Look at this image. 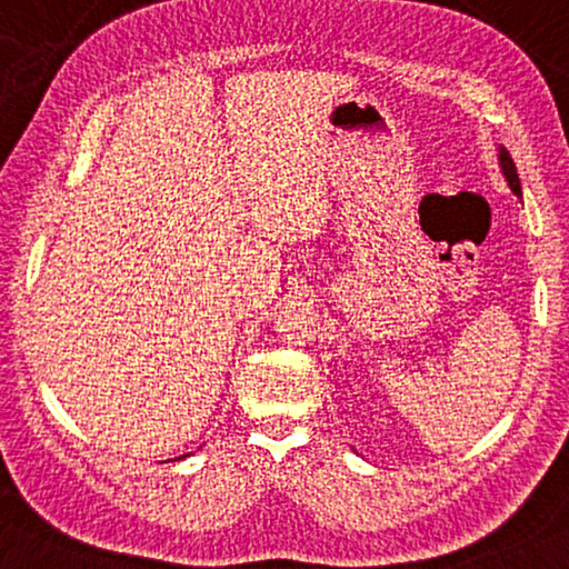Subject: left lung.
I'll list each match as a JSON object with an SVG mask.
<instances>
[{
  "label": "left lung",
  "mask_w": 569,
  "mask_h": 569,
  "mask_svg": "<svg viewBox=\"0 0 569 569\" xmlns=\"http://www.w3.org/2000/svg\"><path fill=\"white\" fill-rule=\"evenodd\" d=\"M500 167H502V174H506L510 190H513V193H516L518 198H521V196H523V193H521V180H518L516 164H513V159H510V154L506 151V147H500Z\"/></svg>",
  "instance_id": "left-lung-1"
}]
</instances>
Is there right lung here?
<instances>
[{"label": "right lung", "mask_w": 569, "mask_h": 569, "mask_svg": "<svg viewBox=\"0 0 569 569\" xmlns=\"http://www.w3.org/2000/svg\"><path fill=\"white\" fill-rule=\"evenodd\" d=\"M180 459H182V456H180Z\"/></svg>", "instance_id": "1"}]
</instances>
